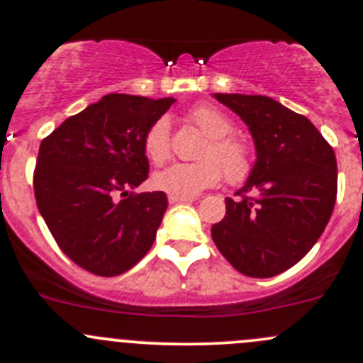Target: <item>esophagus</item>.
<instances>
[{"label":"esophagus","instance_id":"esophagus-1","mask_svg":"<svg viewBox=\"0 0 363 363\" xmlns=\"http://www.w3.org/2000/svg\"><path fill=\"white\" fill-rule=\"evenodd\" d=\"M193 196H182V195H168V202L177 203V202H193Z\"/></svg>","mask_w":363,"mask_h":363}]
</instances>
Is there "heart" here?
Masks as SVG:
<instances>
[{
    "mask_svg": "<svg viewBox=\"0 0 363 363\" xmlns=\"http://www.w3.org/2000/svg\"><path fill=\"white\" fill-rule=\"evenodd\" d=\"M189 119L211 137L196 163H174L155 175V186L170 195L193 196L219 184L223 177L230 184H242L255 167V155L246 140L232 135L233 123L226 113L212 105H199ZM144 151L155 164L167 163L172 155L170 121L158 117L144 137Z\"/></svg>",
    "mask_w": 363,
    "mask_h": 363,
    "instance_id": "obj_1",
    "label": "heart"
}]
</instances>
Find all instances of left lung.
Instances as JSON below:
<instances>
[{
  "label": "left lung",
  "mask_w": 363,
  "mask_h": 363,
  "mask_svg": "<svg viewBox=\"0 0 363 363\" xmlns=\"http://www.w3.org/2000/svg\"><path fill=\"white\" fill-rule=\"evenodd\" d=\"M216 98L250 126L258 158L237 199H226L212 240L244 276L274 277L311 251L334 212L335 152L307 117L272 98Z\"/></svg>",
  "instance_id": "8db88e82"
}]
</instances>
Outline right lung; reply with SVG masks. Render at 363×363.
<instances>
[{
	"mask_svg": "<svg viewBox=\"0 0 363 363\" xmlns=\"http://www.w3.org/2000/svg\"><path fill=\"white\" fill-rule=\"evenodd\" d=\"M174 101L107 94L40 144L36 207L60 250L80 269L119 276L151 250L167 195L133 188L149 175L145 131Z\"/></svg>",
	"mask_w": 363,
	"mask_h": 363,
	"instance_id": "right-lung-1",
	"label": "right lung"
}]
</instances>
